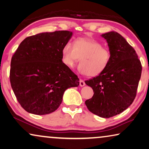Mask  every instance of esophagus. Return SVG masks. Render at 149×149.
<instances>
[{
  "instance_id": "esophagus-1",
  "label": "esophagus",
  "mask_w": 149,
  "mask_h": 149,
  "mask_svg": "<svg viewBox=\"0 0 149 149\" xmlns=\"http://www.w3.org/2000/svg\"><path fill=\"white\" fill-rule=\"evenodd\" d=\"M85 85H86V83H85V81H84L83 79H79V86L81 87H83Z\"/></svg>"
}]
</instances>
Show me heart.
Listing matches in <instances>:
<instances>
[{"label":"heart","instance_id":"obj_1","mask_svg":"<svg viewBox=\"0 0 149 149\" xmlns=\"http://www.w3.org/2000/svg\"><path fill=\"white\" fill-rule=\"evenodd\" d=\"M77 70L80 74L95 77L104 72L110 62L111 52L103 48L100 42L90 38H80L74 44L68 42L62 49V60L63 64L73 68L79 60Z\"/></svg>","mask_w":149,"mask_h":149}]
</instances>
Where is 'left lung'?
<instances>
[{
	"mask_svg": "<svg viewBox=\"0 0 149 149\" xmlns=\"http://www.w3.org/2000/svg\"><path fill=\"white\" fill-rule=\"evenodd\" d=\"M101 36L107 42L111 58L102 74L85 81L94 93L85 103L93 114L109 118L122 113L133 102L142 65L135 50L121 34L113 31Z\"/></svg>",
	"mask_w": 149,
	"mask_h": 149,
	"instance_id": "left-lung-1",
	"label": "left lung"
}]
</instances>
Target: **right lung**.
Returning <instances> with one entry per match:
<instances>
[{
	"instance_id": "right-lung-1",
	"label": "right lung",
	"mask_w": 149,
	"mask_h": 149,
	"mask_svg": "<svg viewBox=\"0 0 149 149\" xmlns=\"http://www.w3.org/2000/svg\"><path fill=\"white\" fill-rule=\"evenodd\" d=\"M72 32L40 33L26 38L11 59L10 81L16 99L27 112L46 115L57 109L70 87L79 79L62 60V49Z\"/></svg>"
}]
</instances>
